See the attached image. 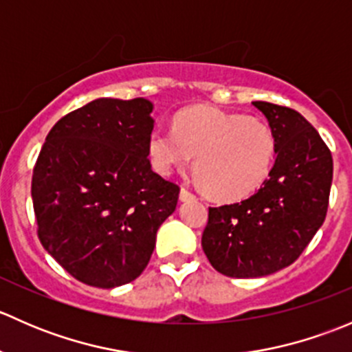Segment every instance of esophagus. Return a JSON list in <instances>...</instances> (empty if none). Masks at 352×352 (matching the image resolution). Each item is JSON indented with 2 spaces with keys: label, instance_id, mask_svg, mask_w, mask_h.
<instances>
[{
  "label": "esophagus",
  "instance_id": "esophagus-1",
  "mask_svg": "<svg viewBox=\"0 0 352 352\" xmlns=\"http://www.w3.org/2000/svg\"><path fill=\"white\" fill-rule=\"evenodd\" d=\"M189 199H196V194L190 192L187 187H182L180 189V201H189Z\"/></svg>",
  "mask_w": 352,
  "mask_h": 352
}]
</instances>
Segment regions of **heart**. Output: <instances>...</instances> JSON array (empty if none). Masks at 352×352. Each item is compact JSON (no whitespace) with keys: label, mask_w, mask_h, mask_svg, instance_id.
Segmentation results:
<instances>
[{"label":"heart","mask_w":352,"mask_h":352,"mask_svg":"<svg viewBox=\"0 0 352 352\" xmlns=\"http://www.w3.org/2000/svg\"><path fill=\"white\" fill-rule=\"evenodd\" d=\"M194 155L202 186L219 199H242L267 179L276 136L262 120L196 105L182 110L172 129L158 127L148 138V156L162 175L187 166Z\"/></svg>","instance_id":"1"}]
</instances>
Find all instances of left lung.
Masks as SVG:
<instances>
[{
    "label": "left lung",
    "instance_id": "1",
    "mask_svg": "<svg viewBox=\"0 0 352 352\" xmlns=\"http://www.w3.org/2000/svg\"><path fill=\"white\" fill-rule=\"evenodd\" d=\"M276 136V162L261 189L209 208L202 250L228 278H262L293 264L324 223L333 163L327 144L296 110L252 102Z\"/></svg>",
    "mask_w": 352,
    "mask_h": 352
}]
</instances>
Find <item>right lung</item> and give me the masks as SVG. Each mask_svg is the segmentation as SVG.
<instances>
[{
	"label": "right lung",
	"mask_w": 352,
	"mask_h": 352,
	"mask_svg": "<svg viewBox=\"0 0 352 352\" xmlns=\"http://www.w3.org/2000/svg\"><path fill=\"white\" fill-rule=\"evenodd\" d=\"M146 98H97L49 131L32 175L42 247L95 287L134 281L150 262L160 225L180 187L151 168Z\"/></svg>",
	"instance_id": "obj_1"
}]
</instances>
